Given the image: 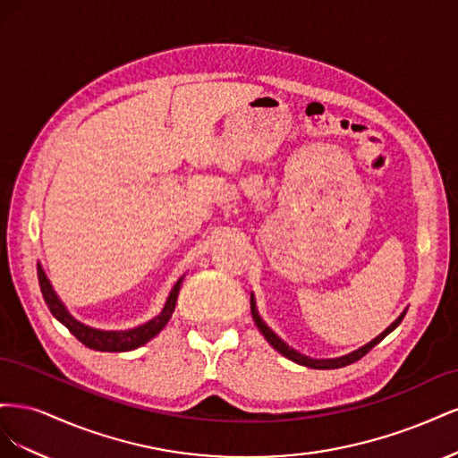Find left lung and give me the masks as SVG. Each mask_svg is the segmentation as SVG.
I'll list each match as a JSON object with an SVG mask.
<instances>
[{"label": "left lung", "mask_w": 458, "mask_h": 458, "mask_svg": "<svg viewBox=\"0 0 458 458\" xmlns=\"http://www.w3.org/2000/svg\"><path fill=\"white\" fill-rule=\"evenodd\" d=\"M250 308H252V317H254V323H256V327L259 328V332L263 336H266V340L273 345V348L279 352V353H283L286 359H290V361H294V363H298V365H303V367H310V369H340V367H345V365H352V363H355V361H359V359H361L363 355H367L374 345L377 344H380L387 335H390L392 330H395L397 327H399V323L403 321V317H405V313H407V310L401 313L395 321L387 327L382 335H378L377 338L374 340H370L369 344H365L363 348H359V350H355V352H352V353H348V355H342V357H336V359H311V357H308V355H301L300 352H296V350H293L290 348V345H286L279 336L275 335V332L261 321V317L258 315V310H256V300H254V296H252V300H250Z\"/></svg>", "instance_id": "1"}]
</instances>
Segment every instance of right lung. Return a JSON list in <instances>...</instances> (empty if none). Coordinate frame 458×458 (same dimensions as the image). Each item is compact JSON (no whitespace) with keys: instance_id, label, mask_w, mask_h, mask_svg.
Returning <instances> with one entry per match:
<instances>
[{"instance_id":"add662e5","label":"right lung","mask_w":458,"mask_h":458,"mask_svg":"<svg viewBox=\"0 0 458 458\" xmlns=\"http://www.w3.org/2000/svg\"><path fill=\"white\" fill-rule=\"evenodd\" d=\"M38 281H39V288H41V294H44V300L47 303L49 311L53 313V317L61 321L68 330L72 332V335L84 344L88 345L89 350L95 352H131L135 348H141L148 340L155 338L158 332L168 325L170 317L175 310V301H177V294H179V288H182L183 283V276L179 279L172 293L164 303V310L155 317L150 318L148 323L135 327L131 330H99V328H91L84 323L76 321V318L66 311L64 303L59 300V296L55 294V290L47 279L46 271L41 269V266L38 263Z\"/></svg>"}]
</instances>
